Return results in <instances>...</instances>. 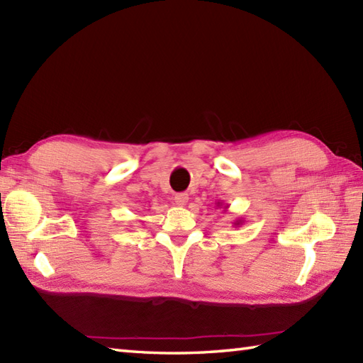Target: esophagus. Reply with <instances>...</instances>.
<instances>
[{"label": "esophagus", "instance_id": "esophagus-1", "mask_svg": "<svg viewBox=\"0 0 363 363\" xmlns=\"http://www.w3.org/2000/svg\"><path fill=\"white\" fill-rule=\"evenodd\" d=\"M189 201V195L187 194H177L174 195V204L176 206H186Z\"/></svg>", "mask_w": 363, "mask_h": 363}]
</instances>
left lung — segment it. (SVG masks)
<instances>
[{
    "label": "left lung",
    "mask_w": 363,
    "mask_h": 363,
    "mask_svg": "<svg viewBox=\"0 0 363 363\" xmlns=\"http://www.w3.org/2000/svg\"><path fill=\"white\" fill-rule=\"evenodd\" d=\"M217 207H225V209H228V207H229V206H228V204H223V203H220V201H218V203H217ZM233 225H234L235 228H238V226H242V225H243V220H242V218H238V220H235V221L233 223Z\"/></svg>",
    "instance_id": "left-lung-1"
}]
</instances>
